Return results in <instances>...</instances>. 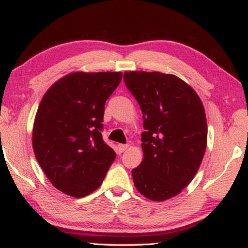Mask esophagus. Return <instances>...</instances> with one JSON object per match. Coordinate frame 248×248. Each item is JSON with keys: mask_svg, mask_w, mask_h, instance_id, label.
<instances>
[{"mask_svg": "<svg viewBox=\"0 0 248 248\" xmlns=\"http://www.w3.org/2000/svg\"><path fill=\"white\" fill-rule=\"evenodd\" d=\"M128 147H130V145H128V144H118L117 150H118V152H120V154H122V152H124L125 150H127Z\"/></svg>", "mask_w": 248, "mask_h": 248, "instance_id": "obj_1", "label": "esophagus"}]
</instances>
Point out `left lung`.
I'll list each match as a JSON object with an SVG mask.
<instances>
[{"instance_id": "8db88e82", "label": "left lung", "mask_w": 248, "mask_h": 248, "mask_svg": "<svg viewBox=\"0 0 248 248\" xmlns=\"http://www.w3.org/2000/svg\"><path fill=\"white\" fill-rule=\"evenodd\" d=\"M124 82L143 114V160L132 170L135 187L152 201L179 194L198 172L208 140L204 108L172 74L131 71Z\"/></svg>"}]
</instances>
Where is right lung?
Segmentation results:
<instances>
[{"label": "right lung", "mask_w": 248, "mask_h": 248, "mask_svg": "<svg viewBox=\"0 0 248 248\" xmlns=\"http://www.w3.org/2000/svg\"><path fill=\"white\" fill-rule=\"evenodd\" d=\"M121 72H76L47 90L37 110L32 148L47 178L59 191L83 198L99 187L116 154L105 143V103Z\"/></svg>", "instance_id": "right-lung-1"}]
</instances>
